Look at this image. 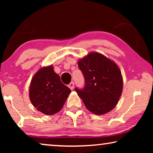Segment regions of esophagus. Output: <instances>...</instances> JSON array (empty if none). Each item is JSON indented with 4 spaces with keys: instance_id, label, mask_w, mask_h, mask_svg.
Instances as JSON below:
<instances>
[{
    "instance_id": "1",
    "label": "esophagus",
    "mask_w": 153,
    "mask_h": 153,
    "mask_svg": "<svg viewBox=\"0 0 153 153\" xmlns=\"http://www.w3.org/2000/svg\"><path fill=\"white\" fill-rule=\"evenodd\" d=\"M68 86H69V88H70L71 90H73L74 89V82H71L70 84H69V85H68Z\"/></svg>"
}]
</instances>
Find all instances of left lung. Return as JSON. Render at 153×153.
I'll return each mask as SVG.
<instances>
[{
    "mask_svg": "<svg viewBox=\"0 0 153 153\" xmlns=\"http://www.w3.org/2000/svg\"><path fill=\"white\" fill-rule=\"evenodd\" d=\"M84 75V88L75 90L90 112L102 115L117 104L122 93L123 78L120 68L102 54L92 52L78 61Z\"/></svg>",
    "mask_w": 153,
    "mask_h": 153,
    "instance_id": "obj_1",
    "label": "left lung"
}]
</instances>
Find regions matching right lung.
Here are the masks:
<instances>
[{
  "mask_svg": "<svg viewBox=\"0 0 153 153\" xmlns=\"http://www.w3.org/2000/svg\"><path fill=\"white\" fill-rule=\"evenodd\" d=\"M70 92L71 90L61 82L60 76L50 65L41 68L33 76L29 95L36 109L52 115L61 109Z\"/></svg>",
  "mask_w": 153,
  "mask_h": 153,
  "instance_id": "add662e5",
  "label": "right lung"
}]
</instances>
